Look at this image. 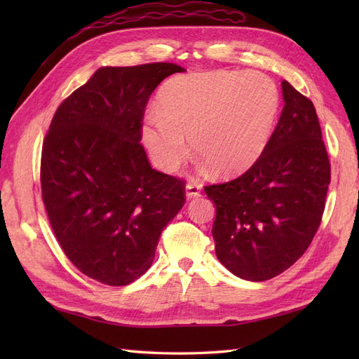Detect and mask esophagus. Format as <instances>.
Wrapping results in <instances>:
<instances>
[{
    "label": "esophagus",
    "mask_w": 359,
    "mask_h": 359,
    "mask_svg": "<svg viewBox=\"0 0 359 359\" xmlns=\"http://www.w3.org/2000/svg\"><path fill=\"white\" fill-rule=\"evenodd\" d=\"M201 191H202V187L199 184H196V182H188L185 187L187 199H196V197L201 196Z\"/></svg>",
    "instance_id": "obj_1"
}]
</instances>
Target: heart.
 Segmentation results:
<instances>
[{
    "label": "heart",
    "mask_w": 359,
    "mask_h": 359,
    "mask_svg": "<svg viewBox=\"0 0 359 359\" xmlns=\"http://www.w3.org/2000/svg\"><path fill=\"white\" fill-rule=\"evenodd\" d=\"M280 106L274 81L262 72L205 71L170 80L158 94V111L142 121V139L165 171L188 152L220 175L243 172L269 144Z\"/></svg>",
    "instance_id": "1"
}]
</instances>
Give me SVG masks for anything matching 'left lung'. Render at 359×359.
Wrapping results in <instances>:
<instances>
[{
    "instance_id": "left-lung-1",
    "label": "left lung",
    "mask_w": 359,
    "mask_h": 359,
    "mask_svg": "<svg viewBox=\"0 0 359 359\" xmlns=\"http://www.w3.org/2000/svg\"><path fill=\"white\" fill-rule=\"evenodd\" d=\"M284 109L262 156L239 177L205 187L216 205V256L261 282L299 259L321 225L330 162L310 98L282 81Z\"/></svg>"
}]
</instances>
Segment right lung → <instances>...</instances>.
<instances>
[{
	"mask_svg": "<svg viewBox=\"0 0 359 359\" xmlns=\"http://www.w3.org/2000/svg\"><path fill=\"white\" fill-rule=\"evenodd\" d=\"M174 63L100 67L53 114L41 151L52 231L77 269L128 285L147 271L162 230L185 205V180L152 170L142 121Z\"/></svg>",
	"mask_w": 359,
	"mask_h": 359,
	"instance_id": "1",
	"label": "right lung"
}]
</instances>
